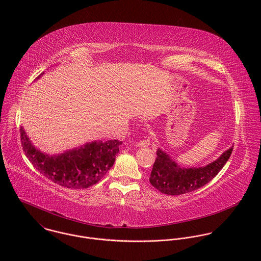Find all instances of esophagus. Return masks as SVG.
<instances>
[{
  "mask_svg": "<svg viewBox=\"0 0 261 261\" xmlns=\"http://www.w3.org/2000/svg\"><path fill=\"white\" fill-rule=\"evenodd\" d=\"M149 143L150 142H149V139H146V140H142L141 142H139L137 144V146L140 147V148H147V147H149Z\"/></svg>",
  "mask_w": 261,
  "mask_h": 261,
  "instance_id": "1",
  "label": "esophagus"
}]
</instances>
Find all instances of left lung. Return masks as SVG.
<instances>
[{"label": "left lung", "instance_id": "8db88e82", "mask_svg": "<svg viewBox=\"0 0 261 261\" xmlns=\"http://www.w3.org/2000/svg\"><path fill=\"white\" fill-rule=\"evenodd\" d=\"M232 150L233 147L205 167L182 168L166 151L158 149L149 183L167 195H181L195 191L205 186L221 171Z\"/></svg>", "mask_w": 261, "mask_h": 261}]
</instances>
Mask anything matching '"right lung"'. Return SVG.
Segmentation results:
<instances>
[{"instance_id": "add662e5", "label": "right lung", "mask_w": 261, "mask_h": 261, "mask_svg": "<svg viewBox=\"0 0 261 261\" xmlns=\"http://www.w3.org/2000/svg\"><path fill=\"white\" fill-rule=\"evenodd\" d=\"M43 73L39 75L37 77ZM21 144L26 156L47 179L69 189H85L96 184L109 172L122 142L94 141L60 154H47L36 149L23 127Z\"/></svg>"}]
</instances>
